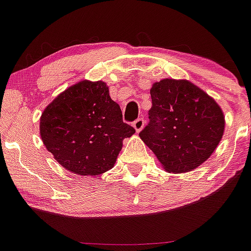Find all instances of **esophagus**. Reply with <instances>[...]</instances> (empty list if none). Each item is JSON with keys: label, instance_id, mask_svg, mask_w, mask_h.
I'll return each instance as SVG.
<instances>
[{"label": "esophagus", "instance_id": "1", "mask_svg": "<svg viewBox=\"0 0 251 251\" xmlns=\"http://www.w3.org/2000/svg\"><path fill=\"white\" fill-rule=\"evenodd\" d=\"M144 120L142 118H140V119H137V120L135 121V123L132 124V126L133 127H135V130H136V132H141L142 131V128L144 127Z\"/></svg>", "mask_w": 251, "mask_h": 251}]
</instances>
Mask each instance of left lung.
I'll list each match as a JSON object with an SVG mask.
<instances>
[{
    "instance_id": "8db88e82",
    "label": "left lung",
    "mask_w": 251,
    "mask_h": 251,
    "mask_svg": "<svg viewBox=\"0 0 251 251\" xmlns=\"http://www.w3.org/2000/svg\"><path fill=\"white\" fill-rule=\"evenodd\" d=\"M151 97V121L141 131V140L168 173L196 170L222 140L225 115L221 107L188 80L156 81Z\"/></svg>"
}]
</instances>
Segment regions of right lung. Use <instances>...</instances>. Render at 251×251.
Returning <instances> with one entry per match:
<instances>
[{"instance_id":"obj_1","label":"right lung","mask_w":251,"mask_h":251,"mask_svg":"<svg viewBox=\"0 0 251 251\" xmlns=\"http://www.w3.org/2000/svg\"><path fill=\"white\" fill-rule=\"evenodd\" d=\"M103 81L82 80L57 96L42 111L40 136L68 171L98 176L114 168L123 141L135 133Z\"/></svg>"}]
</instances>
